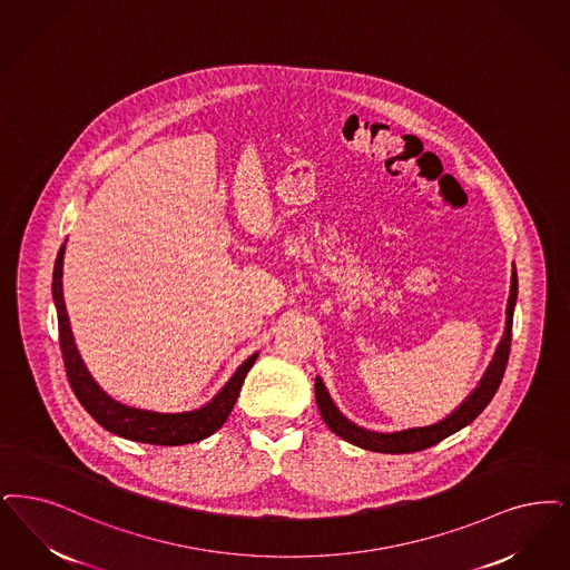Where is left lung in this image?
Segmentation results:
<instances>
[{"label":"left lung","instance_id":"1","mask_svg":"<svg viewBox=\"0 0 570 570\" xmlns=\"http://www.w3.org/2000/svg\"><path fill=\"white\" fill-rule=\"evenodd\" d=\"M518 301V272L513 267L511 274V293L507 301V322H504V335L501 343L494 352L492 363L485 368L483 377L479 380L478 387L455 407L448 417L441 422L431 424V426H415V429H405V431H394V433H380V431H368L354 422H350L343 415L340 407L333 403L328 390L324 386L322 377H316V403H318L320 415L326 422V426L335 434H340L347 443L358 445L363 450L380 452V454H411L426 450L434 443L443 441L445 436L458 433L460 429L469 426L481 411L488 407L492 396L501 386L502 375L509 361V350H511V326H513V309Z\"/></svg>","mask_w":570,"mask_h":570}]
</instances>
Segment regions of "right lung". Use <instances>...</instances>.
I'll use <instances>...</instances> for the list:
<instances>
[{"mask_svg": "<svg viewBox=\"0 0 570 570\" xmlns=\"http://www.w3.org/2000/svg\"><path fill=\"white\" fill-rule=\"evenodd\" d=\"M63 254H66V244L57 254L55 272H52V298H55L57 320H59V345H61L66 371H68L69 386L82 403V407L95 417V422L122 439L153 443V445H186L216 433L227 422L228 413L239 396L242 384L254 361L258 358V352H254L248 361L237 366V371L230 375L227 384L199 410L163 413V411L139 410L116 401L92 380L73 342L66 301H63V282H61Z\"/></svg>", "mask_w": 570, "mask_h": 570, "instance_id": "add662e5", "label": "right lung"}]
</instances>
